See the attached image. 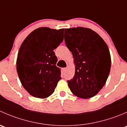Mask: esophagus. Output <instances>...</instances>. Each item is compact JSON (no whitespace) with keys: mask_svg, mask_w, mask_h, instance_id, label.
I'll return each instance as SVG.
<instances>
[{"mask_svg":"<svg viewBox=\"0 0 127 127\" xmlns=\"http://www.w3.org/2000/svg\"><path fill=\"white\" fill-rule=\"evenodd\" d=\"M67 69H68V66H67V67H64V68H63V71H67Z\"/></svg>","mask_w":127,"mask_h":127,"instance_id":"1","label":"esophagus"}]
</instances>
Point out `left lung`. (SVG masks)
<instances>
[{
	"instance_id": "8db88e82",
	"label": "left lung",
	"mask_w": 127,
	"mask_h": 127,
	"mask_svg": "<svg viewBox=\"0 0 127 127\" xmlns=\"http://www.w3.org/2000/svg\"><path fill=\"white\" fill-rule=\"evenodd\" d=\"M64 41L72 52L75 75L67 80L71 92L87 99L95 96L105 85L111 59L107 44L94 31L83 27L64 29Z\"/></svg>"
}]
</instances>
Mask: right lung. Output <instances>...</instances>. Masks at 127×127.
Listing matches in <instances>:
<instances>
[{
    "label": "right lung",
    "mask_w": 127,
    "mask_h": 127,
    "mask_svg": "<svg viewBox=\"0 0 127 127\" xmlns=\"http://www.w3.org/2000/svg\"><path fill=\"white\" fill-rule=\"evenodd\" d=\"M63 32L64 29L37 28L28 35L20 47L16 70L22 85L32 96L48 97L61 79L53 50L63 40Z\"/></svg>",
    "instance_id": "1"
}]
</instances>
